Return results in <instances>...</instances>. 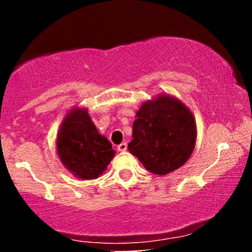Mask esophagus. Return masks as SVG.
Returning a JSON list of instances; mask_svg holds the SVG:
<instances>
[{"mask_svg":"<svg viewBox=\"0 0 252 252\" xmlns=\"http://www.w3.org/2000/svg\"><path fill=\"white\" fill-rule=\"evenodd\" d=\"M126 147H128V146H126V143L122 142V143L118 144V146H117V150H118V152H126Z\"/></svg>","mask_w":252,"mask_h":252,"instance_id":"obj_1","label":"esophagus"}]
</instances>
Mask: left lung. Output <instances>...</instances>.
<instances>
[{
	"label": "left lung",
	"mask_w": 252,
	"mask_h": 252,
	"mask_svg": "<svg viewBox=\"0 0 252 252\" xmlns=\"http://www.w3.org/2000/svg\"><path fill=\"white\" fill-rule=\"evenodd\" d=\"M135 117L128 149L144 168L166 175L187 162L196 141L195 118L189 106L161 94L142 103Z\"/></svg>",
	"instance_id": "obj_1"
}]
</instances>
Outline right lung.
I'll list each match as a JSON object with an SVG mask.
<instances>
[{
    "label": "right lung",
    "mask_w": 252,
    "mask_h": 252,
    "mask_svg": "<svg viewBox=\"0 0 252 252\" xmlns=\"http://www.w3.org/2000/svg\"><path fill=\"white\" fill-rule=\"evenodd\" d=\"M57 153L65 168L83 180L97 179L105 172L115 152L100 135L86 108H72L57 135Z\"/></svg>",
    "instance_id": "add662e5"
}]
</instances>
